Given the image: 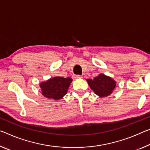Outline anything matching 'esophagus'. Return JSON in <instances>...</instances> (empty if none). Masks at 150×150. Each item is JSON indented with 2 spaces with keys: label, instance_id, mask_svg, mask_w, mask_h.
Instances as JSON below:
<instances>
[{
  "label": "esophagus",
  "instance_id": "34e87169",
  "mask_svg": "<svg viewBox=\"0 0 150 150\" xmlns=\"http://www.w3.org/2000/svg\"><path fill=\"white\" fill-rule=\"evenodd\" d=\"M75 77L76 78V79H81L83 77L81 75H76V76H75Z\"/></svg>",
  "mask_w": 150,
  "mask_h": 150
}]
</instances>
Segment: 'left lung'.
Here are the masks:
<instances>
[{"instance_id": "1", "label": "left lung", "mask_w": 150, "mask_h": 150, "mask_svg": "<svg viewBox=\"0 0 150 150\" xmlns=\"http://www.w3.org/2000/svg\"><path fill=\"white\" fill-rule=\"evenodd\" d=\"M87 81L95 94L99 97L110 96L116 87V81L109 76L101 73L93 79H87Z\"/></svg>"}]
</instances>
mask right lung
Returning <instances> with one entry per match:
<instances>
[{
	"mask_svg": "<svg viewBox=\"0 0 150 150\" xmlns=\"http://www.w3.org/2000/svg\"><path fill=\"white\" fill-rule=\"evenodd\" d=\"M72 79L70 77H54L39 84L41 94L48 99L59 100L65 96Z\"/></svg>",
	"mask_w": 150,
	"mask_h": 150,
	"instance_id": "add662e5",
	"label": "right lung"
}]
</instances>
